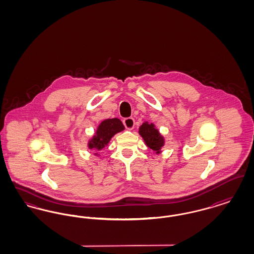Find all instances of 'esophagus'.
<instances>
[{
    "mask_svg": "<svg viewBox=\"0 0 254 254\" xmlns=\"http://www.w3.org/2000/svg\"><path fill=\"white\" fill-rule=\"evenodd\" d=\"M134 124H135V122H134L133 118H126V119L124 120V125H125V127H126L128 130L133 129Z\"/></svg>",
    "mask_w": 254,
    "mask_h": 254,
    "instance_id": "esophagus-1",
    "label": "esophagus"
}]
</instances>
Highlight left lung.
Segmentation results:
<instances>
[{"label": "left lung", "instance_id": "left-lung-1", "mask_svg": "<svg viewBox=\"0 0 254 254\" xmlns=\"http://www.w3.org/2000/svg\"><path fill=\"white\" fill-rule=\"evenodd\" d=\"M139 134L143 138L145 145L154 153L160 154L165 145V137L160 133L153 123L144 122L139 127Z\"/></svg>", "mask_w": 254, "mask_h": 254}]
</instances>
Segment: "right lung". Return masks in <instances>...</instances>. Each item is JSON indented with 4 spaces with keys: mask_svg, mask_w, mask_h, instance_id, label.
Here are the masks:
<instances>
[{
    "mask_svg": "<svg viewBox=\"0 0 254 254\" xmlns=\"http://www.w3.org/2000/svg\"><path fill=\"white\" fill-rule=\"evenodd\" d=\"M123 130H125V127L120 119H106L97 127L96 131L87 142V147L95 151V156H100L99 152L109 145L112 137Z\"/></svg>",
    "mask_w": 254,
    "mask_h": 254,
    "instance_id": "add662e5",
    "label": "right lung"
}]
</instances>
